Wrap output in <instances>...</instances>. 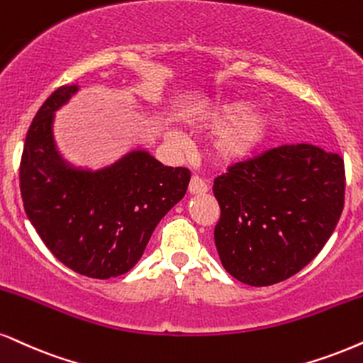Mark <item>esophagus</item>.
Returning a JSON list of instances; mask_svg holds the SVG:
<instances>
[{
    "mask_svg": "<svg viewBox=\"0 0 363 363\" xmlns=\"http://www.w3.org/2000/svg\"><path fill=\"white\" fill-rule=\"evenodd\" d=\"M189 191L191 195H202V194H207L208 186H207V183H205L200 177H191L190 185H189Z\"/></svg>",
    "mask_w": 363,
    "mask_h": 363,
    "instance_id": "esophagus-1",
    "label": "esophagus"
}]
</instances>
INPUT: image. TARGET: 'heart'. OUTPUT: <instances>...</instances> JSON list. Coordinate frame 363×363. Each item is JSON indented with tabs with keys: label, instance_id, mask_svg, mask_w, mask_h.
I'll return each mask as SVG.
<instances>
[{
	"label": "heart",
	"instance_id": "b5f03b06",
	"mask_svg": "<svg viewBox=\"0 0 363 363\" xmlns=\"http://www.w3.org/2000/svg\"><path fill=\"white\" fill-rule=\"evenodd\" d=\"M252 104L240 99H200L191 107L189 119L202 126H217L207 141V153L213 163L232 167L249 160L276 126L267 111H252ZM169 140L180 145L182 138L169 133Z\"/></svg>",
	"mask_w": 363,
	"mask_h": 363
}]
</instances>
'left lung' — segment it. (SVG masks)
I'll use <instances>...</instances> for the list:
<instances>
[{"mask_svg": "<svg viewBox=\"0 0 363 363\" xmlns=\"http://www.w3.org/2000/svg\"><path fill=\"white\" fill-rule=\"evenodd\" d=\"M220 220L213 237L222 266L249 286L288 279L318 256L345 200L342 156L284 145L232 164L213 182Z\"/></svg>", "mask_w": 363, "mask_h": 363, "instance_id": "obj_1", "label": "left lung"}]
</instances>
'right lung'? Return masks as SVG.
<instances>
[{"instance_id":"obj_1","label":"right lung","mask_w":363,"mask_h":363,"mask_svg":"<svg viewBox=\"0 0 363 363\" xmlns=\"http://www.w3.org/2000/svg\"><path fill=\"white\" fill-rule=\"evenodd\" d=\"M79 86H64L43 102L26 133L20 190L26 217L67 267L96 279L133 269L158 222L185 196L186 168L163 167L133 150L101 169L77 168L58 153L55 111Z\"/></svg>"}]
</instances>
